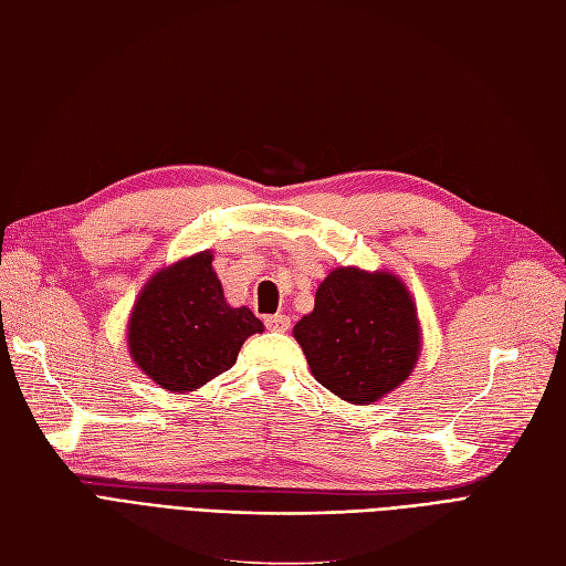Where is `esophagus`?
I'll return each instance as SVG.
<instances>
[{
    "mask_svg": "<svg viewBox=\"0 0 566 566\" xmlns=\"http://www.w3.org/2000/svg\"><path fill=\"white\" fill-rule=\"evenodd\" d=\"M265 326L270 332H286L291 326V319L286 315H268Z\"/></svg>",
    "mask_w": 566,
    "mask_h": 566,
    "instance_id": "obj_1",
    "label": "esophagus"
}]
</instances>
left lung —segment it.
I'll return each mask as SVG.
<instances>
[{"instance_id":"obj_1","label":"left lung","mask_w":566,"mask_h":566,"mask_svg":"<svg viewBox=\"0 0 566 566\" xmlns=\"http://www.w3.org/2000/svg\"><path fill=\"white\" fill-rule=\"evenodd\" d=\"M310 371L345 402L367 405L402 382L418 359L416 307L390 272L336 268L296 326Z\"/></svg>"}]
</instances>
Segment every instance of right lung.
<instances>
[{
    "instance_id": "right-lung-1",
    "label": "right lung",
    "mask_w": 566,
    "mask_h": 566,
    "mask_svg": "<svg viewBox=\"0 0 566 566\" xmlns=\"http://www.w3.org/2000/svg\"><path fill=\"white\" fill-rule=\"evenodd\" d=\"M261 332L249 307L226 303L211 253H197L145 284L129 322V350L159 388L188 392L228 371L242 343Z\"/></svg>"
}]
</instances>
